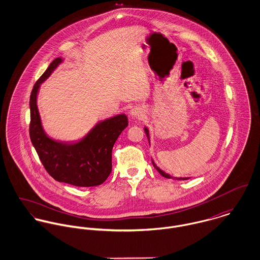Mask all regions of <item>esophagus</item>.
I'll use <instances>...</instances> for the list:
<instances>
[{"label":"esophagus","mask_w":260,"mask_h":260,"mask_svg":"<svg viewBox=\"0 0 260 260\" xmlns=\"http://www.w3.org/2000/svg\"><path fill=\"white\" fill-rule=\"evenodd\" d=\"M144 111H143V109L141 108V107H138V106H135V107H133L130 111H129V116L131 117V118H133V119H139V120H141V119H143L144 118Z\"/></svg>","instance_id":"1"}]
</instances>
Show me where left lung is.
Wrapping results in <instances>:
<instances>
[{
  "label": "left lung",
  "instance_id": "left-lung-1",
  "mask_svg": "<svg viewBox=\"0 0 260 260\" xmlns=\"http://www.w3.org/2000/svg\"><path fill=\"white\" fill-rule=\"evenodd\" d=\"M144 131H145V134H146V136H147V138H148V142L149 144H150V136H149L148 128H147V127H144ZM152 164H153V166L155 167V169H156L163 177H165V178H168V179H176V180H187V179L190 178V177H172L170 174L164 172V171L161 170L159 167H157V165L155 164V162L153 161V159H152Z\"/></svg>",
  "mask_w": 260,
  "mask_h": 260
}]
</instances>
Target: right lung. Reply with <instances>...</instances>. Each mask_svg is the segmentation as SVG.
<instances>
[{"label": "right lung", "instance_id": "1", "mask_svg": "<svg viewBox=\"0 0 260 260\" xmlns=\"http://www.w3.org/2000/svg\"><path fill=\"white\" fill-rule=\"evenodd\" d=\"M64 59L56 58L42 75L30 96V138L47 172L57 181L78 187L102 184L112 170V149L122 131L128 126L125 114L98 122L83 138L64 142L50 137L42 125L37 105L41 84Z\"/></svg>", "mask_w": 260, "mask_h": 260}]
</instances>
